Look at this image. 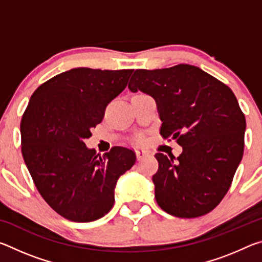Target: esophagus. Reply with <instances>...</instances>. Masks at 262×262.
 <instances>
[{
  "label": "esophagus",
  "instance_id": "1",
  "mask_svg": "<svg viewBox=\"0 0 262 262\" xmlns=\"http://www.w3.org/2000/svg\"><path fill=\"white\" fill-rule=\"evenodd\" d=\"M135 154H136L137 161H141V159H143L144 157L148 156V152L145 151V150H143V149H137V150H135Z\"/></svg>",
  "mask_w": 262,
  "mask_h": 262
}]
</instances>
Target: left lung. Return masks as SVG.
Returning <instances> with one entry per match:
<instances>
[{
  "label": "left lung",
  "instance_id": "1",
  "mask_svg": "<svg viewBox=\"0 0 262 262\" xmlns=\"http://www.w3.org/2000/svg\"><path fill=\"white\" fill-rule=\"evenodd\" d=\"M128 89L152 97L162 136L183 147L179 157L155 155L159 164L152 177L158 206L180 219L208 214L227 194L243 158L246 120L236 96L190 64L136 69Z\"/></svg>",
  "mask_w": 262,
  "mask_h": 262
}]
</instances>
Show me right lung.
<instances>
[{"instance_id":"right-lung-1","label":"right lung","mask_w":262,"mask_h":262,"mask_svg":"<svg viewBox=\"0 0 262 262\" xmlns=\"http://www.w3.org/2000/svg\"><path fill=\"white\" fill-rule=\"evenodd\" d=\"M132 73L73 68L31 96L20 122L21 154L43 200L69 221L84 223L107 214L118 179L135 164L130 149L114 147L101 157L84 142Z\"/></svg>"}]
</instances>
